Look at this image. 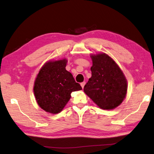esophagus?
I'll return each mask as SVG.
<instances>
[{"label": "esophagus", "instance_id": "34e87169", "mask_svg": "<svg viewBox=\"0 0 154 154\" xmlns=\"http://www.w3.org/2000/svg\"><path fill=\"white\" fill-rule=\"evenodd\" d=\"M85 84H86V82H82V83L80 84L82 88H84V86H85Z\"/></svg>", "mask_w": 154, "mask_h": 154}]
</instances>
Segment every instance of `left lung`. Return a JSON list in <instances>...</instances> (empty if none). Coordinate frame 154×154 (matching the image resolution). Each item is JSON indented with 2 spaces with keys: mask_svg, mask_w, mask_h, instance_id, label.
Masks as SVG:
<instances>
[{
  "mask_svg": "<svg viewBox=\"0 0 154 154\" xmlns=\"http://www.w3.org/2000/svg\"><path fill=\"white\" fill-rule=\"evenodd\" d=\"M91 77L84 91L99 107L112 110L120 105L127 94L128 84L123 72L107 54H91Z\"/></svg>",
  "mask_w": 154,
  "mask_h": 154,
  "instance_id": "8db88e82",
  "label": "left lung"
}]
</instances>
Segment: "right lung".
<instances>
[{"mask_svg":"<svg viewBox=\"0 0 154 154\" xmlns=\"http://www.w3.org/2000/svg\"><path fill=\"white\" fill-rule=\"evenodd\" d=\"M68 60L51 59L42 66L34 81L33 93L37 103L51 114L61 112L71 97V93L82 90L72 75L66 70Z\"/></svg>","mask_w":154,"mask_h":154,"instance_id":"obj_1","label":"right lung"}]
</instances>
